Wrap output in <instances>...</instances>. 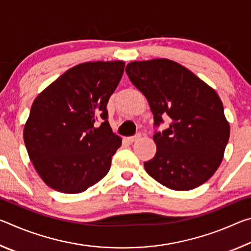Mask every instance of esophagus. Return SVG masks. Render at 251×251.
<instances>
[{"label": "esophagus", "instance_id": "1", "mask_svg": "<svg viewBox=\"0 0 251 251\" xmlns=\"http://www.w3.org/2000/svg\"><path fill=\"white\" fill-rule=\"evenodd\" d=\"M139 138H141V135L137 134V135H135V136H130V137H127V141H128L129 143H134L136 141H138Z\"/></svg>", "mask_w": 251, "mask_h": 251}]
</instances>
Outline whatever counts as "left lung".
Instances as JSON below:
<instances>
[{
  "label": "left lung",
  "mask_w": 251,
  "mask_h": 251,
  "mask_svg": "<svg viewBox=\"0 0 251 251\" xmlns=\"http://www.w3.org/2000/svg\"><path fill=\"white\" fill-rule=\"evenodd\" d=\"M130 82L143 93L155 125L171 118L154 135V158L144 163L148 175L167 188L190 190L202 185L222 164L230 135L223 101L214 88L185 66L167 58L130 62Z\"/></svg>",
  "instance_id": "obj_1"
}]
</instances>
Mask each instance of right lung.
<instances>
[{
  "instance_id": "1",
  "label": "right lung",
  "mask_w": 251,
  "mask_h": 251,
  "mask_svg": "<svg viewBox=\"0 0 251 251\" xmlns=\"http://www.w3.org/2000/svg\"><path fill=\"white\" fill-rule=\"evenodd\" d=\"M124 67L123 61L82 63L33 101L24 143L34 168L50 188L83 193L108 173L122 138L110 128L106 105ZM97 116L104 120L100 127L94 125Z\"/></svg>"
}]
</instances>
